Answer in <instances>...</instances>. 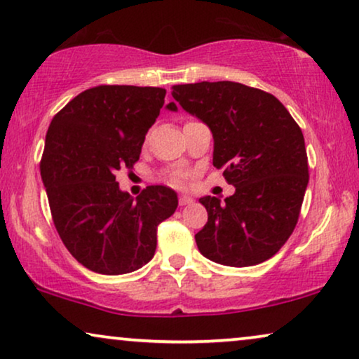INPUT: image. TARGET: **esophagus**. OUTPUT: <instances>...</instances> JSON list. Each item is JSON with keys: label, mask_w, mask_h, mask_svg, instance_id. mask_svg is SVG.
<instances>
[{"label": "esophagus", "mask_w": 359, "mask_h": 359, "mask_svg": "<svg viewBox=\"0 0 359 359\" xmlns=\"http://www.w3.org/2000/svg\"><path fill=\"white\" fill-rule=\"evenodd\" d=\"M194 199L191 198V196H186V194H181L180 196V205H189L193 204Z\"/></svg>", "instance_id": "34e87169"}]
</instances>
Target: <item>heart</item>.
<instances>
[{
    "mask_svg": "<svg viewBox=\"0 0 359 359\" xmlns=\"http://www.w3.org/2000/svg\"><path fill=\"white\" fill-rule=\"evenodd\" d=\"M168 183L173 186H183L184 184V173L183 171H170L168 176Z\"/></svg>",
    "mask_w": 359,
    "mask_h": 359,
    "instance_id": "heart-1",
    "label": "heart"
}]
</instances>
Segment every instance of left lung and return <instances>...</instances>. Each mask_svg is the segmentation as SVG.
Returning <instances> with one entry per match:
<instances>
[{"label": "left lung", "mask_w": 359, "mask_h": 359, "mask_svg": "<svg viewBox=\"0 0 359 359\" xmlns=\"http://www.w3.org/2000/svg\"><path fill=\"white\" fill-rule=\"evenodd\" d=\"M171 96L212 132V163L235 186L224 203L199 199L208 210L199 252L225 266L266 262L291 237L307 189L301 127L278 97L242 83L176 85Z\"/></svg>", "instance_id": "left-lung-1"}]
</instances>
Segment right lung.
I'll use <instances>...</instances> for the list:
<instances>
[{"instance_id": "right-lung-1", "label": "right lung", "mask_w": 359, "mask_h": 359, "mask_svg": "<svg viewBox=\"0 0 359 359\" xmlns=\"http://www.w3.org/2000/svg\"><path fill=\"white\" fill-rule=\"evenodd\" d=\"M163 88L104 85L73 97L46 135L41 176L62 242L83 266L126 274L150 262L156 227L178 196L149 186L134 199L116 181L139 160L145 135L165 104ZM178 111L175 102L165 106Z\"/></svg>"}]
</instances>
